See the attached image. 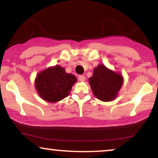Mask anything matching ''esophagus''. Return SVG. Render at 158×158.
I'll return each mask as SVG.
<instances>
[{
  "label": "esophagus",
  "mask_w": 158,
  "mask_h": 158,
  "mask_svg": "<svg viewBox=\"0 0 158 158\" xmlns=\"http://www.w3.org/2000/svg\"><path fill=\"white\" fill-rule=\"evenodd\" d=\"M78 79H79L80 81H84L85 80V76H82V75L79 76V77H78Z\"/></svg>",
  "instance_id": "34e87169"
}]
</instances>
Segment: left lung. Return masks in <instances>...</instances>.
<instances>
[{"instance_id": "left-lung-1", "label": "left lung", "mask_w": 158, "mask_h": 158, "mask_svg": "<svg viewBox=\"0 0 158 158\" xmlns=\"http://www.w3.org/2000/svg\"><path fill=\"white\" fill-rule=\"evenodd\" d=\"M123 82V79L120 74L108 70L103 64L98 65L94 68L93 76L89 79L94 96L105 102L116 98Z\"/></svg>"}]
</instances>
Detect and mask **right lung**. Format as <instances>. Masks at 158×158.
Segmentation results:
<instances>
[{
	"label": "right lung",
	"mask_w": 158,
	"mask_h": 158,
	"mask_svg": "<svg viewBox=\"0 0 158 158\" xmlns=\"http://www.w3.org/2000/svg\"><path fill=\"white\" fill-rule=\"evenodd\" d=\"M77 80L75 76L67 73L64 68L56 65L40 72L36 77L35 85L43 99L56 102L68 97Z\"/></svg>",
	"instance_id": "add662e5"
}]
</instances>
